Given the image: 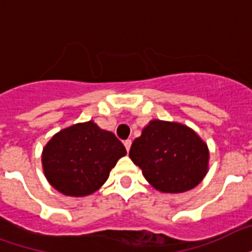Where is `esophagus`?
I'll use <instances>...</instances> for the list:
<instances>
[{"mask_svg": "<svg viewBox=\"0 0 252 252\" xmlns=\"http://www.w3.org/2000/svg\"><path fill=\"white\" fill-rule=\"evenodd\" d=\"M124 145H126V151H129L130 145H132V141H130V140H126V141H124Z\"/></svg>", "mask_w": 252, "mask_h": 252, "instance_id": "esophagus-1", "label": "esophagus"}]
</instances>
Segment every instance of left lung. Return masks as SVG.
<instances>
[{
  "label": "left lung",
  "mask_w": 252,
  "mask_h": 252,
  "mask_svg": "<svg viewBox=\"0 0 252 252\" xmlns=\"http://www.w3.org/2000/svg\"><path fill=\"white\" fill-rule=\"evenodd\" d=\"M129 157L155 189L177 194L194 189L205 178L210 153L207 144L188 126L155 119L134 139Z\"/></svg>",
  "instance_id": "left-lung-1"
}]
</instances>
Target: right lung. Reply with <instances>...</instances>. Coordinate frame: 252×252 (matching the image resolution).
<instances>
[{"label":"right lung","mask_w":252,"mask_h":252,"mask_svg":"<svg viewBox=\"0 0 252 252\" xmlns=\"http://www.w3.org/2000/svg\"><path fill=\"white\" fill-rule=\"evenodd\" d=\"M126 147L94 120L59 130L42 151L46 180L68 197H86L103 186Z\"/></svg>","instance_id":"right-lung-1"}]
</instances>
